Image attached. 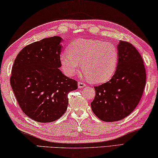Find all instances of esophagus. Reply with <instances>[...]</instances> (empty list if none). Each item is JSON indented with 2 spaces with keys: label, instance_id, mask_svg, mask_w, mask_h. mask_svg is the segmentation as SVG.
I'll use <instances>...</instances> for the list:
<instances>
[{
  "label": "esophagus",
  "instance_id": "1",
  "mask_svg": "<svg viewBox=\"0 0 158 158\" xmlns=\"http://www.w3.org/2000/svg\"><path fill=\"white\" fill-rule=\"evenodd\" d=\"M77 85H78L79 88H82V87H84L86 86V84H85V82H78V83H77Z\"/></svg>",
  "mask_w": 158,
  "mask_h": 158
}]
</instances>
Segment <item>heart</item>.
<instances>
[{
	"mask_svg": "<svg viewBox=\"0 0 158 158\" xmlns=\"http://www.w3.org/2000/svg\"><path fill=\"white\" fill-rule=\"evenodd\" d=\"M66 76H75L81 67L84 76L94 83H103L115 73L118 61V51L113 44L101 40L79 38L71 43L68 51L59 57Z\"/></svg>",
	"mask_w": 158,
	"mask_h": 158,
	"instance_id": "b5f03b06",
	"label": "heart"
}]
</instances>
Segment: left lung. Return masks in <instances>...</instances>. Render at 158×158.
I'll return each mask as SVG.
<instances>
[{
    "mask_svg": "<svg viewBox=\"0 0 158 158\" xmlns=\"http://www.w3.org/2000/svg\"><path fill=\"white\" fill-rule=\"evenodd\" d=\"M118 62L109 81L94 87L91 103L93 113L104 122H114L128 116L137 106L143 93L146 73L138 50L126 41L118 45Z\"/></svg>",
    "mask_w": 158,
    "mask_h": 158,
    "instance_id": "obj_1",
    "label": "left lung"
}]
</instances>
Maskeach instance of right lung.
I'll use <instances>...</instances> for the list:
<instances>
[{
  "mask_svg": "<svg viewBox=\"0 0 158 158\" xmlns=\"http://www.w3.org/2000/svg\"><path fill=\"white\" fill-rule=\"evenodd\" d=\"M61 38H44L26 46L15 59L10 85L26 115L39 123H52L64 114L68 94L77 82L61 73Z\"/></svg>",
  "mask_w": 158,
  "mask_h": 158,
  "instance_id": "right-lung-1",
  "label": "right lung"
}]
</instances>
